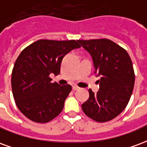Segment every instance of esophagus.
<instances>
[{
    "label": "esophagus",
    "instance_id": "34e87169",
    "mask_svg": "<svg viewBox=\"0 0 147 147\" xmlns=\"http://www.w3.org/2000/svg\"><path fill=\"white\" fill-rule=\"evenodd\" d=\"M79 89H80V87H79V86H72V90H79Z\"/></svg>",
    "mask_w": 147,
    "mask_h": 147
}]
</instances>
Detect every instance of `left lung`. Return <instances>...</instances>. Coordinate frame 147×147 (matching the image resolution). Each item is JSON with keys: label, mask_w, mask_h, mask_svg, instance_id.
Here are the masks:
<instances>
[{"label": "left lung", "mask_w": 147, "mask_h": 147, "mask_svg": "<svg viewBox=\"0 0 147 147\" xmlns=\"http://www.w3.org/2000/svg\"><path fill=\"white\" fill-rule=\"evenodd\" d=\"M89 53L94 66L99 90L89 89L90 97L82 105L87 117L97 122H106L126 108L132 94L135 73L127 51L109 39L79 40Z\"/></svg>", "instance_id": "left-lung-1"}]
</instances>
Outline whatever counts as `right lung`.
I'll return each instance as SVG.
<instances>
[{"instance_id": "add662e5", "label": "right lung", "mask_w": 147, "mask_h": 147, "mask_svg": "<svg viewBox=\"0 0 147 147\" xmlns=\"http://www.w3.org/2000/svg\"><path fill=\"white\" fill-rule=\"evenodd\" d=\"M78 41L41 39L21 52L11 73V89L18 109L28 119L47 123L61 113L71 90L69 84L51 83L67 53L80 48Z\"/></svg>"}]
</instances>
